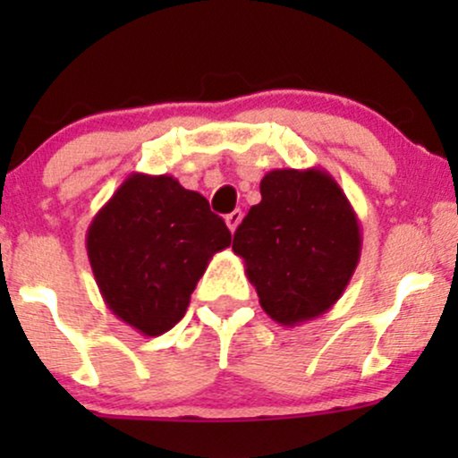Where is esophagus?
I'll return each instance as SVG.
<instances>
[{"label": "esophagus", "instance_id": "obj_1", "mask_svg": "<svg viewBox=\"0 0 458 458\" xmlns=\"http://www.w3.org/2000/svg\"><path fill=\"white\" fill-rule=\"evenodd\" d=\"M241 219H243V213H241V211H233L230 215H225V224H228L230 233H234L236 225L241 224Z\"/></svg>", "mask_w": 458, "mask_h": 458}]
</instances>
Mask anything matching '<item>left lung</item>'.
<instances>
[{
    "label": "left lung",
    "instance_id": "left-lung-1",
    "mask_svg": "<svg viewBox=\"0 0 458 458\" xmlns=\"http://www.w3.org/2000/svg\"><path fill=\"white\" fill-rule=\"evenodd\" d=\"M260 196L236 228L233 250L262 310L295 327L343 297L361 254L360 219L343 187L320 167L271 170Z\"/></svg>",
    "mask_w": 458,
    "mask_h": 458
}]
</instances>
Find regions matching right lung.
<instances>
[{"instance_id":"obj_1","label":"right lung","mask_w":458,"mask_h":458,"mask_svg":"<svg viewBox=\"0 0 458 458\" xmlns=\"http://www.w3.org/2000/svg\"><path fill=\"white\" fill-rule=\"evenodd\" d=\"M230 239L207 198L174 176L135 172L94 215L86 250L107 308L152 338L185 317L208 260Z\"/></svg>"}]
</instances>
